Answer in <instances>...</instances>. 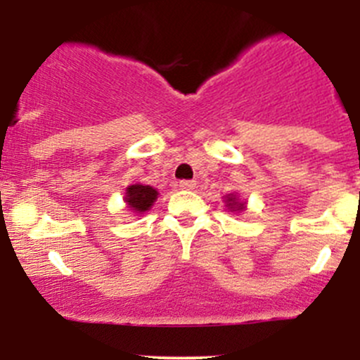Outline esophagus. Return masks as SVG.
<instances>
[{
	"instance_id": "1",
	"label": "esophagus",
	"mask_w": 360,
	"mask_h": 360,
	"mask_svg": "<svg viewBox=\"0 0 360 360\" xmlns=\"http://www.w3.org/2000/svg\"><path fill=\"white\" fill-rule=\"evenodd\" d=\"M179 188L181 190H195L197 188V181H181Z\"/></svg>"
}]
</instances>
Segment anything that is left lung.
I'll list each match as a JSON object with an SVG mask.
<instances>
[{
	"label": "left lung",
	"mask_w": 360,
	"mask_h": 360,
	"mask_svg": "<svg viewBox=\"0 0 360 360\" xmlns=\"http://www.w3.org/2000/svg\"><path fill=\"white\" fill-rule=\"evenodd\" d=\"M224 207L228 209V212H244L245 209H248V202L240 200L238 198L237 193H228L226 197H224Z\"/></svg>",
	"instance_id": "8db88e82"
}]
</instances>
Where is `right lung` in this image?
<instances>
[{
  "label": "right lung",
  "mask_w": 360,
  "mask_h": 360,
  "mask_svg": "<svg viewBox=\"0 0 360 360\" xmlns=\"http://www.w3.org/2000/svg\"><path fill=\"white\" fill-rule=\"evenodd\" d=\"M158 198V190L153 186H148L143 183H134L127 186L123 200L127 203V209L132 210L134 214H144L153 207Z\"/></svg>",
  "instance_id": "right-lung-1"
}]
</instances>
